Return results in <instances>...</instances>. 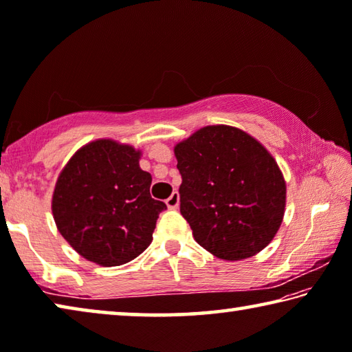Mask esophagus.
Listing matches in <instances>:
<instances>
[{
  "mask_svg": "<svg viewBox=\"0 0 352 352\" xmlns=\"http://www.w3.org/2000/svg\"><path fill=\"white\" fill-rule=\"evenodd\" d=\"M166 205H168L169 210H177L178 205H180V194H178L177 190L175 192H172L170 197L166 200Z\"/></svg>",
  "mask_w": 352,
  "mask_h": 352,
  "instance_id": "esophagus-1",
  "label": "esophagus"
}]
</instances>
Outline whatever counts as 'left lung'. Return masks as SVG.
<instances>
[{"instance_id":"left-lung-1","label":"left lung","mask_w":352,"mask_h":352,"mask_svg":"<svg viewBox=\"0 0 352 352\" xmlns=\"http://www.w3.org/2000/svg\"><path fill=\"white\" fill-rule=\"evenodd\" d=\"M180 212L194 239L223 261L258 254L276 236L285 180L272 153L243 130L206 126L174 147Z\"/></svg>"}]
</instances>
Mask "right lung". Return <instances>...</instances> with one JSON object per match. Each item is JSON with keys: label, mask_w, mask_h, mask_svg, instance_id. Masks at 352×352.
Here are the masks:
<instances>
[{"label": "right lung", "mask_w": 352, "mask_h": 352, "mask_svg": "<svg viewBox=\"0 0 352 352\" xmlns=\"http://www.w3.org/2000/svg\"><path fill=\"white\" fill-rule=\"evenodd\" d=\"M141 151L115 140L82 146L58 175L52 216L63 239L102 267L135 259L151 245L163 201L151 197Z\"/></svg>", "instance_id": "right-lung-1"}]
</instances>
